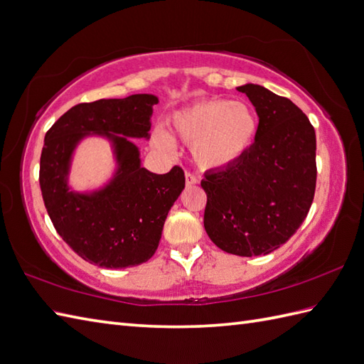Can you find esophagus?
I'll return each instance as SVG.
<instances>
[{"instance_id": "1", "label": "esophagus", "mask_w": 364, "mask_h": 364, "mask_svg": "<svg viewBox=\"0 0 364 364\" xmlns=\"http://www.w3.org/2000/svg\"><path fill=\"white\" fill-rule=\"evenodd\" d=\"M198 183V176L192 172H186V184L192 186V184H197Z\"/></svg>"}]
</instances>
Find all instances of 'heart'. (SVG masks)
Listing matches in <instances>:
<instances>
[{
    "instance_id": "heart-1",
    "label": "heart",
    "mask_w": 364,
    "mask_h": 364,
    "mask_svg": "<svg viewBox=\"0 0 364 364\" xmlns=\"http://www.w3.org/2000/svg\"><path fill=\"white\" fill-rule=\"evenodd\" d=\"M176 138L192 146V155L203 168L230 166L247 154L255 142L259 121L250 105L225 99H203L176 112L171 119ZM155 144L171 150L164 133L155 134Z\"/></svg>"
}]
</instances>
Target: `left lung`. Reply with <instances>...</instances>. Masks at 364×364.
Returning a JSON list of instances; mask_svg holds the SVG:
<instances>
[{"mask_svg":"<svg viewBox=\"0 0 364 364\" xmlns=\"http://www.w3.org/2000/svg\"><path fill=\"white\" fill-rule=\"evenodd\" d=\"M255 144L239 161L205 173V230L218 248L252 257L281 247L306 220L316 188L315 129L290 99L247 83Z\"/></svg>","mask_w":364,"mask_h":364,"instance_id":"1","label":"left lung"}]
</instances>
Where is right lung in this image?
<instances>
[{
    "label": "right lung",
    "mask_w": 364,
    "mask_h": 364,
    "mask_svg": "<svg viewBox=\"0 0 364 364\" xmlns=\"http://www.w3.org/2000/svg\"><path fill=\"white\" fill-rule=\"evenodd\" d=\"M158 97L133 95L74 105L46 132L40 156V189L58 235L83 260L102 268L147 262L161 239L168 209L184 189V172L173 166L156 175L141 167L129 138H149ZM90 132L114 142L118 171L104 190L71 193L65 176L72 151Z\"/></svg>",
    "instance_id": "1"
}]
</instances>
